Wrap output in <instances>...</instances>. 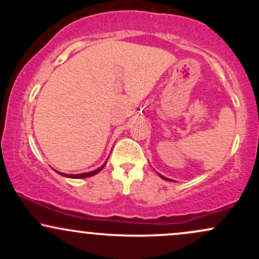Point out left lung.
Wrapping results in <instances>:
<instances>
[{"mask_svg":"<svg viewBox=\"0 0 259 259\" xmlns=\"http://www.w3.org/2000/svg\"><path fill=\"white\" fill-rule=\"evenodd\" d=\"M158 175L160 178H162V179H164V180H167V181H174V180H171V179H168V178H165V177H163V175H160L159 173H158Z\"/></svg>","mask_w":259,"mask_h":259,"instance_id":"8db88e82","label":"left lung"}]
</instances>
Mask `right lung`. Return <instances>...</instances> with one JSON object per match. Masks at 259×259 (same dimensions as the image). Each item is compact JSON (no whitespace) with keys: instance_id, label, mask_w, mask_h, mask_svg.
<instances>
[{"instance_id":"add662e5","label":"right lung","mask_w":259,"mask_h":259,"mask_svg":"<svg viewBox=\"0 0 259 259\" xmlns=\"http://www.w3.org/2000/svg\"><path fill=\"white\" fill-rule=\"evenodd\" d=\"M106 163H107V160L105 162V164L101 165L100 168L95 169V170H92V171H89V173H81V174H65V173H61V171H57V170H56V171H57L58 174H61L62 177H65V178H72V179H81V178H89V177H92V175L97 174V173H99L100 170H102L103 167H105V165H106Z\"/></svg>"}]
</instances>
